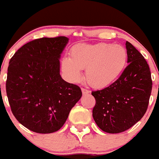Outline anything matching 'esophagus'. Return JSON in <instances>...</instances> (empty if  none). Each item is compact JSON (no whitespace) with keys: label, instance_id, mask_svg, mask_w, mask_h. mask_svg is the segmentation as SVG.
<instances>
[{"label":"esophagus","instance_id":"esophagus-1","mask_svg":"<svg viewBox=\"0 0 159 159\" xmlns=\"http://www.w3.org/2000/svg\"><path fill=\"white\" fill-rule=\"evenodd\" d=\"M82 93H83V95H86V94H89V91L87 90L86 89H82Z\"/></svg>","mask_w":159,"mask_h":159}]
</instances>
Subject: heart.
Returning <instances> with one entry per match:
<instances>
[{"mask_svg": "<svg viewBox=\"0 0 159 159\" xmlns=\"http://www.w3.org/2000/svg\"><path fill=\"white\" fill-rule=\"evenodd\" d=\"M128 54L123 46L109 43L77 44L72 48L70 57L62 59V70L71 83L85 79L92 87L102 89L118 79L127 65Z\"/></svg>", "mask_w": 159, "mask_h": 159, "instance_id": "heart-1", "label": "heart"}]
</instances>
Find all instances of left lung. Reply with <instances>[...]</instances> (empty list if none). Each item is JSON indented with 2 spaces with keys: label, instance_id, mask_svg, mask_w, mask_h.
Here are the masks:
<instances>
[{
  "label": "left lung",
  "instance_id": "obj_1",
  "mask_svg": "<svg viewBox=\"0 0 159 159\" xmlns=\"http://www.w3.org/2000/svg\"><path fill=\"white\" fill-rule=\"evenodd\" d=\"M128 66L114 83L101 90L93 91L96 105L93 117L107 133L123 132L139 121L147 111L152 81L142 55L126 42Z\"/></svg>",
  "mask_w": 159,
  "mask_h": 159
}]
</instances>
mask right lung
<instances>
[{"instance_id":"obj_1","label":"right lung","mask_w":159,"mask_h":159,"mask_svg":"<svg viewBox=\"0 0 159 159\" xmlns=\"http://www.w3.org/2000/svg\"><path fill=\"white\" fill-rule=\"evenodd\" d=\"M65 36L28 42L9 62L6 92L11 111L20 124L36 133L60 129L82 97L78 86L60 76Z\"/></svg>"}]
</instances>
